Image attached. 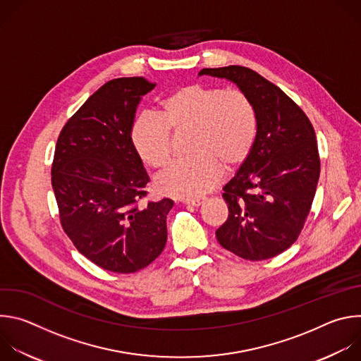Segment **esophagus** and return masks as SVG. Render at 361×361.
<instances>
[{
    "label": "esophagus",
    "mask_w": 361,
    "mask_h": 361,
    "mask_svg": "<svg viewBox=\"0 0 361 361\" xmlns=\"http://www.w3.org/2000/svg\"><path fill=\"white\" fill-rule=\"evenodd\" d=\"M205 201V198H192V200H184V204L192 205V207H200V205Z\"/></svg>",
    "instance_id": "1"
}]
</instances>
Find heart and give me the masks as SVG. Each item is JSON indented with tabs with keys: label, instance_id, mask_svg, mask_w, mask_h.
<instances>
[{
	"label": "heart",
	"instance_id": "heart-1",
	"mask_svg": "<svg viewBox=\"0 0 361 361\" xmlns=\"http://www.w3.org/2000/svg\"><path fill=\"white\" fill-rule=\"evenodd\" d=\"M190 131L187 154L154 180L157 192L194 198L210 191L223 176L248 157L257 135V114L251 99L238 90L188 84L166 95L156 116H140L131 127V142L149 167L169 163L170 133Z\"/></svg>",
	"mask_w": 361,
	"mask_h": 361
}]
</instances>
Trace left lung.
I'll use <instances>...</instances> for the list:
<instances>
[{"label":"left lung","mask_w":361,"mask_h":361,"mask_svg":"<svg viewBox=\"0 0 361 361\" xmlns=\"http://www.w3.org/2000/svg\"><path fill=\"white\" fill-rule=\"evenodd\" d=\"M198 75L231 81L257 114L248 157L223 187L228 219L217 240L241 259H271L297 240L312 209L320 177L314 128L286 92L250 68H202Z\"/></svg>","instance_id":"8db88e82"}]
</instances>
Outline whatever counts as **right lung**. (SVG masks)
Listing matches in <instances>:
<instances>
[{
    "instance_id": "right-lung-1",
    "label": "right lung",
    "mask_w": 361,
    "mask_h": 361,
    "mask_svg": "<svg viewBox=\"0 0 361 361\" xmlns=\"http://www.w3.org/2000/svg\"><path fill=\"white\" fill-rule=\"evenodd\" d=\"M154 87L131 77L98 88L61 130L51 170L67 235L94 264L121 274L147 267L163 252L174 204L163 198L138 207L149 178L131 127Z\"/></svg>"
}]
</instances>
